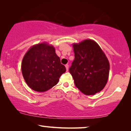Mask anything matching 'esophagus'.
Listing matches in <instances>:
<instances>
[{"instance_id":"1","label":"esophagus","mask_w":131,"mask_h":131,"mask_svg":"<svg viewBox=\"0 0 131 131\" xmlns=\"http://www.w3.org/2000/svg\"><path fill=\"white\" fill-rule=\"evenodd\" d=\"M65 66H66V70H67V71L69 70V65H68V64H66Z\"/></svg>"}]
</instances>
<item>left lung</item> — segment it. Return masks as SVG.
I'll return each mask as SVG.
<instances>
[{
  "mask_svg": "<svg viewBox=\"0 0 131 131\" xmlns=\"http://www.w3.org/2000/svg\"><path fill=\"white\" fill-rule=\"evenodd\" d=\"M74 60L69 71L76 86L86 95L103 90L108 79L110 64L97 43L86 39L73 43Z\"/></svg>",
  "mask_w": 131,
  "mask_h": 131,
  "instance_id": "1",
  "label": "left lung"
}]
</instances>
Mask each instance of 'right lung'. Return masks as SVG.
<instances>
[{
  "label": "right lung",
  "instance_id": "1",
  "mask_svg": "<svg viewBox=\"0 0 131 131\" xmlns=\"http://www.w3.org/2000/svg\"><path fill=\"white\" fill-rule=\"evenodd\" d=\"M21 71L26 83L37 92H46L56 85L66 72L65 66L53 46L43 42L32 46L23 57Z\"/></svg>",
  "mask_w": 131,
  "mask_h": 131
}]
</instances>
